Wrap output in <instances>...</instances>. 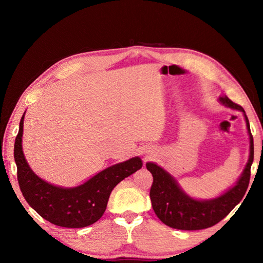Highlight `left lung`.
<instances>
[{"mask_svg": "<svg viewBox=\"0 0 263 263\" xmlns=\"http://www.w3.org/2000/svg\"><path fill=\"white\" fill-rule=\"evenodd\" d=\"M219 103L243 114L247 132L249 135V158L241 176L235 184L217 197L197 200L181 189L173 176L155 162H147L148 171L153 174L154 182L150 189L153 209L163 224L182 230H198L214 226L225 218L241 201L249 185L250 169L253 162V138L245 109L230 101L226 95L219 97Z\"/></svg>", "mask_w": 263, "mask_h": 263, "instance_id": "8db88e82", "label": "left lung"}]
</instances>
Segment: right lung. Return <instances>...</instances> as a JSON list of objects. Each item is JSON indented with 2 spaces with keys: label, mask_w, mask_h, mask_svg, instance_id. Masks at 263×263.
<instances>
[{
  "label": "right lung",
  "mask_w": 263,
  "mask_h": 263,
  "mask_svg": "<svg viewBox=\"0 0 263 263\" xmlns=\"http://www.w3.org/2000/svg\"><path fill=\"white\" fill-rule=\"evenodd\" d=\"M23 114L15 139L14 159L17 166V180L27 203L51 224L67 228H82L98 221L104 214L113 189L142 166L139 157L108 166L73 187H62L39 178L30 169L23 153Z\"/></svg>",
  "instance_id": "right-lung-1"
}]
</instances>
